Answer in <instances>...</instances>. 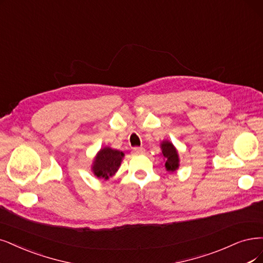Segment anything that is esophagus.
<instances>
[{
	"label": "esophagus",
	"mask_w": 263,
	"mask_h": 263,
	"mask_svg": "<svg viewBox=\"0 0 263 263\" xmlns=\"http://www.w3.org/2000/svg\"><path fill=\"white\" fill-rule=\"evenodd\" d=\"M133 153L135 155H142V154L145 153V149L143 147H134L133 148Z\"/></svg>",
	"instance_id": "esophagus-1"
}]
</instances>
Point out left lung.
Returning a JSON list of instances; mask_svg holds the SVG:
<instances>
[{
    "label": "left lung",
    "mask_w": 263,
    "mask_h": 263,
    "mask_svg": "<svg viewBox=\"0 0 263 263\" xmlns=\"http://www.w3.org/2000/svg\"><path fill=\"white\" fill-rule=\"evenodd\" d=\"M161 149H162V155L163 157L166 158V166L168 171H174L177 170L179 167V156H178V152L174 148L173 145L170 142H163L161 144Z\"/></svg>",
    "instance_id": "left-lung-1"
}]
</instances>
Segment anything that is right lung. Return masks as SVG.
<instances>
[{"mask_svg": "<svg viewBox=\"0 0 263 263\" xmlns=\"http://www.w3.org/2000/svg\"><path fill=\"white\" fill-rule=\"evenodd\" d=\"M122 157L123 153L120 151L111 149L109 147L101 149L94 161V174L97 178L105 180L112 177L117 170H118Z\"/></svg>", "mask_w": 263, "mask_h": 263, "instance_id": "1", "label": "right lung"}]
</instances>
